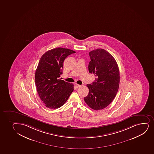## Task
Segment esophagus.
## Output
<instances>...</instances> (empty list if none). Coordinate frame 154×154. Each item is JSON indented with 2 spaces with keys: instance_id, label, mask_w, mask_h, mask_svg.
<instances>
[{
  "instance_id": "obj_1",
  "label": "esophagus",
  "mask_w": 154,
  "mask_h": 154,
  "mask_svg": "<svg viewBox=\"0 0 154 154\" xmlns=\"http://www.w3.org/2000/svg\"><path fill=\"white\" fill-rule=\"evenodd\" d=\"M81 85H79L78 84H76L75 85V87H76V88H79L80 87H81Z\"/></svg>"
}]
</instances>
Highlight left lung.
Here are the masks:
<instances>
[{"instance_id":"obj_1","label":"left lung","mask_w":154,"mask_h":154,"mask_svg":"<svg viewBox=\"0 0 154 154\" xmlns=\"http://www.w3.org/2000/svg\"><path fill=\"white\" fill-rule=\"evenodd\" d=\"M89 55L88 71L96 78L92 84L87 85L89 92L84 100L91 109L100 110L107 107L116 96L119 86V69L114 57L104 49L92 51Z\"/></svg>"}]
</instances>
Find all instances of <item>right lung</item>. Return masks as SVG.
Returning a JSON list of instances; mask_svg holds the SVG:
<instances>
[{
	"label": "right lung",
	"instance_id": "1",
	"mask_svg": "<svg viewBox=\"0 0 154 154\" xmlns=\"http://www.w3.org/2000/svg\"><path fill=\"white\" fill-rule=\"evenodd\" d=\"M68 48H57L42 56L35 72L37 91L46 107L56 109L63 106L74 91V85L59 79L64 59L75 53Z\"/></svg>",
	"mask_w": 154,
	"mask_h": 154
}]
</instances>
